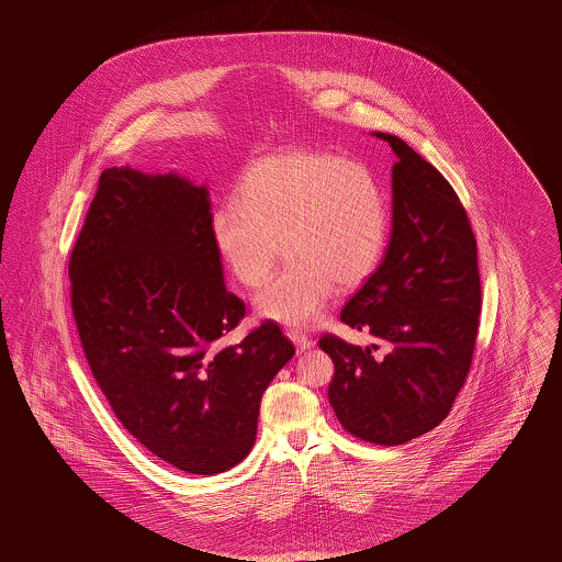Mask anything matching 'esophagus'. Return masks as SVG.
I'll use <instances>...</instances> for the list:
<instances>
[{"instance_id": "1", "label": "esophagus", "mask_w": 562, "mask_h": 562, "mask_svg": "<svg viewBox=\"0 0 562 562\" xmlns=\"http://www.w3.org/2000/svg\"><path fill=\"white\" fill-rule=\"evenodd\" d=\"M286 335H289V339L293 341L296 351H305V349H310L314 346V341H312L305 333H301V330H296V328H291Z\"/></svg>"}]
</instances>
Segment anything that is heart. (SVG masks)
Masks as SVG:
<instances>
[{"label":"heart","instance_id":"obj_1","mask_svg":"<svg viewBox=\"0 0 562 562\" xmlns=\"http://www.w3.org/2000/svg\"><path fill=\"white\" fill-rule=\"evenodd\" d=\"M236 202L211 214V240L227 271L255 289L280 246L289 259L255 296L266 321L316 324L339 286H360L381 261L387 200L358 161L310 149L278 151L241 172Z\"/></svg>","mask_w":562,"mask_h":562}]
</instances>
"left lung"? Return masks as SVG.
<instances>
[{"instance_id": "1", "label": "left lung", "mask_w": 562, "mask_h": 562, "mask_svg": "<svg viewBox=\"0 0 562 562\" xmlns=\"http://www.w3.org/2000/svg\"><path fill=\"white\" fill-rule=\"evenodd\" d=\"M392 236L385 257L341 312L385 348L324 335L328 401L351 436L394 447L449 415L472 364L481 316L476 238L449 181L394 134Z\"/></svg>"}]
</instances>
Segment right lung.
Segmentation results:
<instances>
[{"label": "right lung", "mask_w": 562, "mask_h": 562, "mask_svg": "<svg viewBox=\"0 0 562 562\" xmlns=\"http://www.w3.org/2000/svg\"><path fill=\"white\" fill-rule=\"evenodd\" d=\"M211 214L206 186L113 166L69 261L81 348L115 417L200 476L250 453L261 396L294 353L276 322L218 348L246 307L225 289Z\"/></svg>", "instance_id": "1"}]
</instances>
